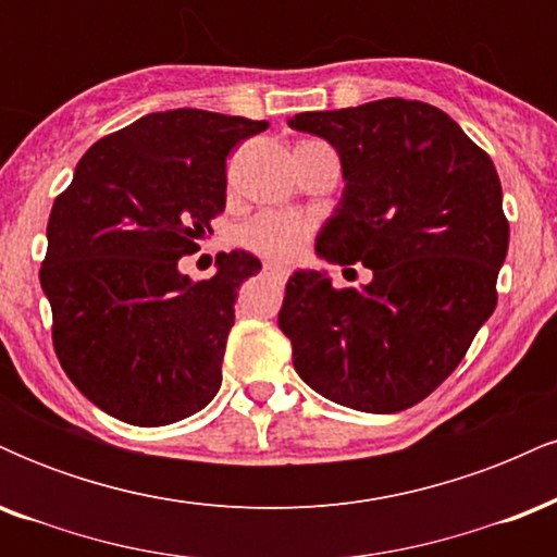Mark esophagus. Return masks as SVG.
Returning <instances> with one entry per match:
<instances>
[{
    "mask_svg": "<svg viewBox=\"0 0 557 557\" xmlns=\"http://www.w3.org/2000/svg\"><path fill=\"white\" fill-rule=\"evenodd\" d=\"M264 274H270V277H277V280H287L290 270H287V267H280V264H264Z\"/></svg>",
    "mask_w": 557,
    "mask_h": 557,
    "instance_id": "1",
    "label": "esophagus"
}]
</instances>
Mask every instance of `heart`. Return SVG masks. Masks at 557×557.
Masks as SVG:
<instances>
[{
  "instance_id": "b5f03b06",
  "label": "heart",
  "mask_w": 557,
  "mask_h": 557,
  "mask_svg": "<svg viewBox=\"0 0 557 557\" xmlns=\"http://www.w3.org/2000/svg\"><path fill=\"white\" fill-rule=\"evenodd\" d=\"M317 144H322V140H304L300 146H317ZM306 238H309V225L290 214L264 212L253 216L251 222H246V225L240 227L243 246L274 261L296 259L300 248H304Z\"/></svg>"
}]
</instances>
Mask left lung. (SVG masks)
<instances>
[{
    "instance_id": "left-lung-1",
    "label": "left lung",
    "mask_w": 557,
    "mask_h": 557,
    "mask_svg": "<svg viewBox=\"0 0 557 557\" xmlns=\"http://www.w3.org/2000/svg\"><path fill=\"white\" fill-rule=\"evenodd\" d=\"M298 133L341 157L343 194L314 251L372 270L337 290L324 270H298L277 324L311 389L367 413L424 400L461 363L497 304L508 220L495 164L437 107L380 99L300 112Z\"/></svg>"
}]
</instances>
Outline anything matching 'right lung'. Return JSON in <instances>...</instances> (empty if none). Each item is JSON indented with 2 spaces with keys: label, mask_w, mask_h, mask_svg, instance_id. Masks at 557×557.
Instances as JSON below:
<instances>
[{
  "label": "right lung",
  "mask_w": 557,
  "mask_h": 557,
  "mask_svg": "<svg viewBox=\"0 0 557 557\" xmlns=\"http://www.w3.org/2000/svg\"><path fill=\"white\" fill-rule=\"evenodd\" d=\"M264 120L203 110L151 112L81 157L47 225L41 287L54 350L94 406L133 426H164L209 406L248 251L216 257L212 280L177 259L225 209V159Z\"/></svg>",
  "instance_id": "right-lung-1"
}]
</instances>
